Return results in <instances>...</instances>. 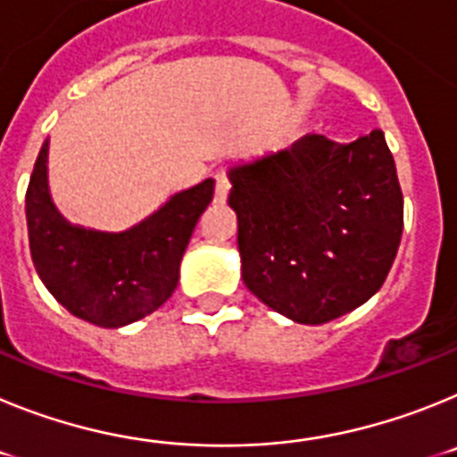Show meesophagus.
Segmentation results:
<instances>
[{
    "label": "esophagus",
    "mask_w": 457,
    "mask_h": 457,
    "mask_svg": "<svg viewBox=\"0 0 457 457\" xmlns=\"http://www.w3.org/2000/svg\"><path fill=\"white\" fill-rule=\"evenodd\" d=\"M228 192H231V180H228V173L221 169L215 173V201L217 204H224L228 199Z\"/></svg>",
    "instance_id": "34e87169"
}]
</instances>
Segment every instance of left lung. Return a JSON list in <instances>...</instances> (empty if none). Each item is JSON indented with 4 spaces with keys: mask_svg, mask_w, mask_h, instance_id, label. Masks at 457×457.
I'll use <instances>...</instances> for the list:
<instances>
[{
    "mask_svg": "<svg viewBox=\"0 0 457 457\" xmlns=\"http://www.w3.org/2000/svg\"><path fill=\"white\" fill-rule=\"evenodd\" d=\"M242 281L281 316L322 325L369 302L394 265L403 192L385 132L306 135L228 171Z\"/></svg>",
    "mask_w": 457,
    "mask_h": 457,
    "instance_id": "1",
    "label": "left lung"
}]
</instances>
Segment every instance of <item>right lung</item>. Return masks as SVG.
I'll list each match as a JSON object with an SVG mask.
<instances>
[{
  "label": "right lung",
  "instance_id": "add662e5",
  "mask_svg": "<svg viewBox=\"0 0 457 457\" xmlns=\"http://www.w3.org/2000/svg\"><path fill=\"white\" fill-rule=\"evenodd\" d=\"M212 192L215 180L205 179L123 233L72 226L50 199L46 141L24 199L36 272L72 316L112 329L141 320L179 286L180 258Z\"/></svg>",
  "mask_w": 457,
  "mask_h": 457
}]
</instances>
